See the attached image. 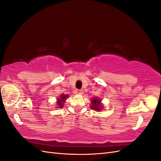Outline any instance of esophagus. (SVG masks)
I'll return each mask as SVG.
<instances>
[{"instance_id":"esophagus-1","label":"esophagus","mask_w":161,"mask_h":161,"mask_svg":"<svg viewBox=\"0 0 161 161\" xmlns=\"http://www.w3.org/2000/svg\"><path fill=\"white\" fill-rule=\"evenodd\" d=\"M75 92L76 95H82V94H83V91L79 90V89H76Z\"/></svg>"}]
</instances>
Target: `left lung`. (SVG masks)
Returning a JSON list of instances; mask_svg holds the SVG:
<instances>
[{"instance_id": "left-lung-1", "label": "left lung", "mask_w": 161, "mask_h": 161, "mask_svg": "<svg viewBox=\"0 0 161 161\" xmlns=\"http://www.w3.org/2000/svg\"><path fill=\"white\" fill-rule=\"evenodd\" d=\"M92 105H91V108L92 109H95L97 111H99L101 109V101L97 98H95L93 99H92Z\"/></svg>"}]
</instances>
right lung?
Masks as SVG:
<instances>
[{
	"mask_svg": "<svg viewBox=\"0 0 161 161\" xmlns=\"http://www.w3.org/2000/svg\"><path fill=\"white\" fill-rule=\"evenodd\" d=\"M69 97L68 95H62L61 96H60V99H58V102H57V103H58V105L59 106V108H62L63 107V103H64V101L66 99V97Z\"/></svg>",
	"mask_w": 161,
	"mask_h": 161,
	"instance_id": "add662e5",
	"label": "right lung"
}]
</instances>
